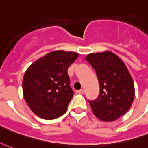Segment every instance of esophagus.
Returning <instances> with one entry per match:
<instances>
[{"label":"esophagus","instance_id":"34e87169","mask_svg":"<svg viewBox=\"0 0 148 148\" xmlns=\"http://www.w3.org/2000/svg\"><path fill=\"white\" fill-rule=\"evenodd\" d=\"M84 92H85V90H84V89H80V90L77 91V93L78 94H84Z\"/></svg>","mask_w":148,"mask_h":148}]
</instances>
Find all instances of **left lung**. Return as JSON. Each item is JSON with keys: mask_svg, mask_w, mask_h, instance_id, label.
Segmentation results:
<instances>
[{"mask_svg": "<svg viewBox=\"0 0 148 148\" xmlns=\"http://www.w3.org/2000/svg\"><path fill=\"white\" fill-rule=\"evenodd\" d=\"M86 60L96 71L99 83V97L88 103L96 118L112 121L124 115L135 96L134 83L123 61L110 51L91 53Z\"/></svg>", "mask_w": 148, "mask_h": 148, "instance_id": "obj_1", "label": "left lung"}]
</instances>
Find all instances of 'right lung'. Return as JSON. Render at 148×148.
Returning <instances> with one entry per match:
<instances>
[{
    "mask_svg": "<svg viewBox=\"0 0 148 148\" xmlns=\"http://www.w3.org/2000/svg\"><path fill=\"white\" fill-rule=\"evenodd\" d=\"M78 57L77 52H49L33 63L24 74V99L33 112L47 120L65 113L74 96L67 69Z\"/></svg>",
    "mask_w": 148,
    "mask_h": 148,
    "instance_id": "add662e5",
    "label": "right lung"
}]
</instances>
